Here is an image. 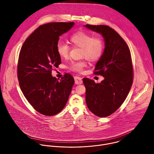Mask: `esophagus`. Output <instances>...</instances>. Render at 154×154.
Masks as SVG:
<instances>
[{"instance_id":"34e87169","label":"esophagus","mask_w":154,"mask_h":154,"mask_svg":"<svg viewBox=\"0 0 154 154\" xmlns=\"http://www.w3.org/2000/svg\"><path fill=\"white\" fill-rule=\"evenodd\" d=\"M74 80H75V83L77 85H80L82 84L83 81L81 77H79V76H75L74 77Z\"/></svg>"}]
</instances>
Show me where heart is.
Instances as JSON below:
<instances>
[{
	"mask_svg": "<svg viewBox=\"0 0 154 154\" xmlns=\"http://www.w3.org/2000/svg\"><path fill=\"white\" fill-rule=\"evenodd\" d=\"M70 41L74 46L82 48V56L86 57L90 61H95L99 59L104 51L105 44L103 39L99 36H94L93 35L84 31H79L73 33L70 37ZM57 52L58 55L63 58L68 57L70 52V47L67 43L58 41L56 46ZM86 63L84 60L72 61L69 66L71 71L82 73Z\"/></svg>",
	"mask_w": 154,
	"mask_h": 154,
	"instance_id": "obj_1",
	"label": "heart"
}]
</instances>
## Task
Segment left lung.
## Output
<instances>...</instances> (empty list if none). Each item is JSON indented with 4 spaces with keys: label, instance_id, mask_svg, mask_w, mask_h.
Returning <instances> with one entry per match:
<instances>
[{
    "label": "left lung",
    "instance_id": "1",
    "mask_svg": "<svg viewBox=\"0 0 154 154\" xmlns=\"http://www.w3.org/2000/svg\"><path fill=\"white\" fill-rule=\"evenodd\" d=\"M88 29L102 34L105 49L97 62L94 74L104 80L96 83L84 78L86 103L97 116L104 118L113 114L125 100L134 80V68L128 46L123 38L107 26L86 24Z\"/></svg>",
    "mask_w": 154,
    "mask_h": 154
}]
</instances>
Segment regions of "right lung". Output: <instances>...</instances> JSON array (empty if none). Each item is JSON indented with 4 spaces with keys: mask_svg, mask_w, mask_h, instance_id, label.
<instances>
[{
    "mask_svg": "<svg viewBox=\"0 0 154 154\" xmlns=\"http://www.w3.org/2000/svg\"><path fill=\"white\" fill-rule=\"evenodd\" d=\"M74 23H52L40 26L24 41L17 63V79L22 92L39 113L54 116L65 105L74 83L73 77L65 74L60 80L52 75L61 64L56 46L60 36Z\"/></svg>",
    "mask_w": 154,
    "mask_h": 154,
    "instance_id": "add662e5",
    "label": "right lung"
}]
</instances>
